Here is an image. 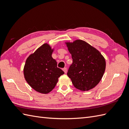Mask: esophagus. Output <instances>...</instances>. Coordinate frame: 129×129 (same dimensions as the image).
<instances>
[{"instance_id":"obj_1","label":"esophagus","mask_w":129,"mask_h":129,"mask_svg":"<svg viewBox=\"0 0 129 129\" xmlns=\"http://www.w3.org/2000/svg\"><path fill=\"white\" fill-rule=\"evenodd\" d=\"M62 70H63V71H64V73H65V74H66V73H67V68H63Z\"/></svg>"}]
</instances>
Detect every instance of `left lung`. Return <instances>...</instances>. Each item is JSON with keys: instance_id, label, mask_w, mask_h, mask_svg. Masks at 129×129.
I'll return each mask as SVG.
<instances>
[{"instance_id": "1", "label": "left lung", "mask_w": 129, "mask_h": 129, "mask_svg": "<svg viewBox=\"0 0 129 129\" xmlns=\"http://www.w3.org/2000/svg\"><path fill=\"white\" fill-rule=\"evenodd\" d=\"M72 54L73 63L67 73L73 85L81 91H88L96 86L106 68L105 60L97 49L81 40L66 43Z\"/></svg>"}]
</instances>
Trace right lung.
I'll return each mask as SVG.
<instances>
[{
	"instance_id": "add662e5",
	"label": "right lung",
	"mask_w": 129,
	"mask_h": 129,
	"mask_svg": "<svg viewBox=\"0 0 129 129\" xmlns=\"http://www.w3.org/2000/svg\"><path fill=\"white\" fill-rule=\"evenodd\" d=\"M53 49L44 44L27 58L24 68V78L35 91L48 94L55 86L58 78L64 72L57 67L51 56Z\"/></svg>"
}]
</instances>
